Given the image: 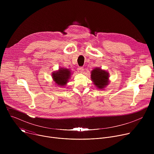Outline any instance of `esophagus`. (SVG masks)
<instances>
[{
    "mask_svg": "<svg viewBox=\"0 0 154 154\" xmlns=\"http://www.w3.org/2000/svg\"><path fill=\"white\" fill-rule=\"evenodd\" d=\"M77 70H78V71L79 72H83V67H79L78 68H77Z\"/></svg>",
    "mask_w": 154,
    "mask_h": 154,
    "instance_id": "1",
    "label": "esophagus"
}]
</instances>
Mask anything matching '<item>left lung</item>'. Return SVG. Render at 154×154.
I'll return each instance as SVG.
<instances>
[{
	"mask_svg": "<svg viewBox=\"0 0 154 154\" xmlns=\"http://www.w3.org/2000/svg\"><path fill=\"white\" fill-rule=\"evenodd\" d=\"M91 80L99 89H102L108 83V73L99 68H96L91 71Z\"/></svg>",
	"mask_w": 154,
	"mask_h": 154,
	"instance_id": "8db88e82",
	"label": "left lung"
}]
</instances>
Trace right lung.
Masks as SVG:
<instances>
[{
  "label": "right lung",
  "mask_w": 154,
  "mask_h": 154,
  "mask_svg": "<svg viewBox=\"0 0 154 154\" xmlns=\"http://www.w3.org/2000/svg\"><path fill=\"white\" fill-rule=\"evenodd\" d=\"M52 76L55 82L57 85L62 86L65 85L68 82L71 76V72L70 70L68 69L61 68L58 71L54 72Z\"/></svg>",
  "instance_id": "add662e5"
}]
</instances>
